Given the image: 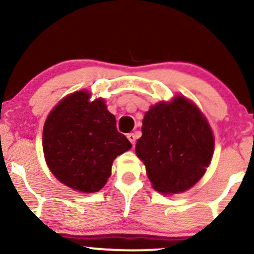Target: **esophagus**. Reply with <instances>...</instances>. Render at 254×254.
<instances>
[{
	"mask_svg": "<svg viewBox=\"0 0 254 254\" xmlns=\"http://www.w3.org/2000/svg\"><path fill=\"white\" fill-rule=\"evenodd\" d=\"M127 139H129V141L131 142V144H135V142H136V136H135V133H127Z\"/></svg>",
	"mask_w": 254,
	"mask_h": 254,
	"instance_id": "34e87169",
	"label": "esophagus"
}]
</instances>
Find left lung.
Segmentation results:
<instances>
[{
    "instance_id": "obj_1",
    "label": "left lung",
    "mask_w": 254,
    "mask_h": 254,
    "mask_svg": "<svg viewBox=\"0 0 254 254\" xmlns=\"http://www.w3.org/2000/svg\"><path fill=\"white\" fill-rule=\"evenodd\" d=\"M136 154L156 191L179 193L204 176L214 154V136L196 105L178 95L145 112Z\"/></svg>"
}]
</instances>
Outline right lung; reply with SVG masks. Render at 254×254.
Segmentation results:
<instances>
[{"instance_id": "add662e5", "label": "right lung", "mask_w": 254, "mask_h": 254, "mask_svg": "<svg viewBox=\"0 0 254 254\" xmlns=\"http://www.w3.org/2000/svg\"><path fill=\"white\" fill-rule=\"evenodd\" d=\"M89 98L87 90L64 98L48 116L43 130L44 155L52 174L83 193L103 189L113 160L131 148L103 99Z\"/></svg>"}]
</instances>
